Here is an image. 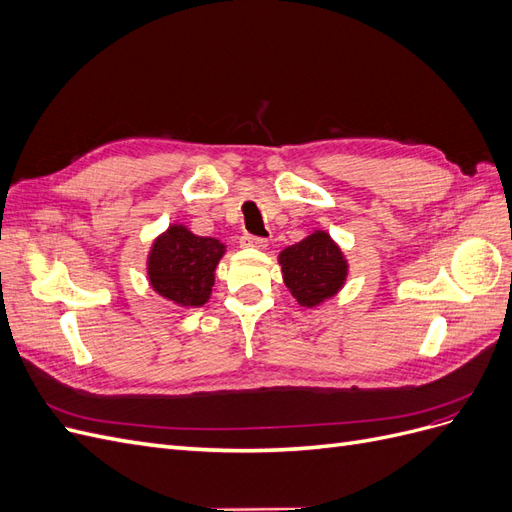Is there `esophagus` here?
<instances>
[{
	"instance_id": "obj_1",
	"label": "esophagus",
	"mask_w": 512,
	"mask_h": 512,
	"mask_svg": "<svg viewBox=\"0 0 512 512\" xmlns=\"http://www.w3.org/2000/svg\"><path fill=\"white\" fill-rule=\"evenodd\" d=\"M267 243H269V239H265V237H252V235L241 237V245L243 247H254V250H265Z\"/></svg>"
}]
</instances>
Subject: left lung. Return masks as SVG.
<instances>
[{"label":"left lung","mask_w":512,"mask_h":512,"mask_svg":"<svg viewBox=\"0 0 512 512\" xmlns=\"http://www.w3.org/2000/svg\"><path fill=\"white\" fill-rule=\"evenodd\" d=\"M284 284L303 307H316L344 288L348 260L329 232L314 230L280 252Z\"/></svg>","instance_id":"left-lung-1"}]
</instances>
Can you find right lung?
<instances>
[{
	"label": "right lung",
	"mask_w": 512,
	"mask_h": 512,
	"mask_svg": "<svg viewBox=\"0 0 512 512\" xmlns=\"http://www.w3.org/2000/svg\"><path fill=\"white\" fill-rule=\"evenodd\" d=\"M224 252L226 245L218 239L198 237L188 226L170 224L149 250V284L175 305H205L215 282V267Z\"/></svg>",
	"instance_id": "obj_1"
}]
</instances>
